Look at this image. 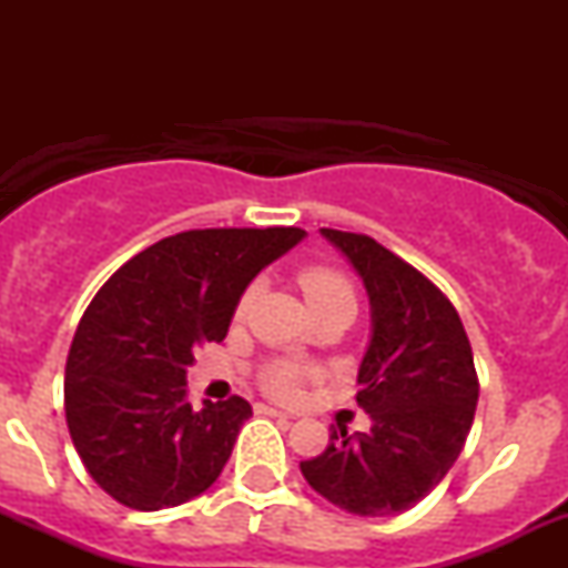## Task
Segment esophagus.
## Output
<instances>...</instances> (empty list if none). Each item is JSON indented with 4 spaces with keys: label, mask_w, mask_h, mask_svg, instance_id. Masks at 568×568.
<instances>
[{
    "label": "esophagus",
    "mask_w": 568,
    "mask_h": 568,
    "mask_svg": "<svg viewBox=\"0 0 568 568\" xmlns=\"http://www.w3.org/2000/svg\"><path fill=\"white\" fill-rule=\"evenodd\" d=\"M262 414H270V416H280V419H293L288 410H280V408H272V406H258Z\"/></svg>",
    "instance_id": "obj_1"
}]
</instances>
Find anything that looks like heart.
Instances as JSON below:
<instances>
[{
	"label": "heart",
	"mask_w": 568,
	"mask_h": 568,
	"mask_svg": "<svg viewBox=\"0 0 568 568\" xmlns=\"http://www.w3.org/2000/svg\"><path fill=\"white\" fill-rule=\"evenodd\" d=\"M298 285H302L306 302H310L312 310H315V306H323V304H334V302L355 304V291H352V283L342 275V272L334 270V266H321V264L304 266V270L298 272ZM251 298H253V288H247L243 293V298H240L237 310L245 312L247 304H251ZM302 379H304V368L293 361L272 363V366L266 368L262 376L266 393H272L275 397H283V400L296 397L298 387H302Z\"/></svg>",
	"instance_id": "obj_1"
}]
</instances>
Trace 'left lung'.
<instances>
[{
    "label": "left lung",
    "instance_id": "8db88e82",
    "mask_svg": "<svg viewBox=\"0 0 568 568\" xmlns=\"http://www.w3.org/2000/svg\"><path fill=\"white\" fill-rule=\"evenodd\" d=\"M366 285L371 342L357 371L368 433L334 427L328 448L302 462L306 484L355 515H395L452 470L478 406L470 338L454 304L419 270L368 234L321 230Z\"/></svg>",
    "mask_w": 568,
    "mask_h": 568
}]
</instances>
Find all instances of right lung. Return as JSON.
Listing matches in <instances>:
<instances>
[{"label": "right lung", "mask_w": 568, "mask_h": 568, "mask_svg": "<svg viewBox=\"0 0 568 568\" xmlns=\"http://www.w3.org/2000/svg\"><path fill=\"white\" fill-rule=\"evenodd\" d=\"M304 230H189L114 272L77 325L63 406L82 465L133 510L184 505L216 484L251 403L186 397L194 349L230 331L247 283Z\"/></svg>", "instance_id": "obj_1"}]
</instances>
